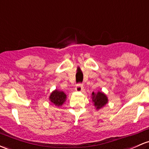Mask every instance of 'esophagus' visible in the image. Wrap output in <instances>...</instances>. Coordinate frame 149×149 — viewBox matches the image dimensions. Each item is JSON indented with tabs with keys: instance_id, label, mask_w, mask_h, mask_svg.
Wrapping results in <instances>:
<instances>
[{
	"instance_id": "34e87169",
	"label": "esophagus",
	"mask_w": 149,
	"mask_h": 149,
	"mask_svg": "<svg viewBox=\"0 0 149 149\" xmlns=\"http://www.w3.org/2000/svg\"><path fill=\"white\" fill-rule=\"evenodd\" d=\"M75 89H76V91H78V92H81V91H83V86L81 84V83H78V84L76 85V88H75Z\"/></svg>"
}]
</instances>
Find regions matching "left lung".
Segmentation results:
<instances>
[{
	"mask_svg": "<svg viewBox=\"0 0 149 149\" xmlns=\"http://www.w3.org/2000/svg\"><path fill=\"white\" fill-rule=\"evenodd\" d=\"M93 102H94L96 109H99L102 108V107L107 103V97L103 93L98 92L97 94H95L93 92Z\"/></svg>",
	"mask_w": 149,
	"mask_h": 149,
	"instance_id": "8db88e82",
	"label": "left lung"
}]
</instances>
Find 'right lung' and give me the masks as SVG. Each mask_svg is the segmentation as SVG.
Listing matches in <instances>:
<instances>
[{
	"label": "right lung",
	"mask_w": 149,
	"mask_h": 149,
	"mask_svg": "<svg viewBox=\"0 0 149 149\" xmlns=\"http://www.w3.org/2000/svg\"><path fill=\"white\" fill-rule=\"evenodd\" d=\"M66 95H65V93L62 91H57V90L52 92L49 97L51 102L57 106L62 105L64 101L66 100Z\"/></svg>",
	"instance_id": "right-lung-1"
}]
</instances>
